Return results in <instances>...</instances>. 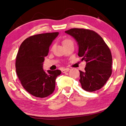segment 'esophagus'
Returning a JSON list of instances; mask_svg holds the SVG:
<instances>
[{
  "mask_svg": "<svg viewBox=\"0 0 126 126\" xmlns=\"http://www.w3.org/2000/svg\"><path fill=\"white\" fill-rule=\"evenodd\" d=\"M69 68H64V69H62V73H65V72L69 71Z\"/></svg>",
  "mask_w": 126,
  "mask_h": 126,
  "instance_id": "34e87169",
  "label": "esophagus"
}]
</instances>
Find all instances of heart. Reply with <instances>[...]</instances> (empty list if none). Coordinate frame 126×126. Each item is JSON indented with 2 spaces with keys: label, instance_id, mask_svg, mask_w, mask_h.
Returning a JSON list of instances; mask_svg holds the SVG:
<instances>
[{
  "label": "heart",
  "instance_id": "1",
  "mask_svg": "<svg viewBox=\"0 0 126 126\" xmlns=\"http://www.w3.org/2000/svg\"><path fill=\"white\" fill-rule=\"evenodd\" d=\"M69 43H73V42H72V40L69 39H65L63 40V46H65V45H66V44Z\"/></svg>",
  "mask_w": 126,
  "mask_h": 126
}]
</instances>
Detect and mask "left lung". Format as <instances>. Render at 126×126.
<instances>
[{
    "label": "left lung",
    "instance_id": "1",
    "mask_svg": "<svg viewBox=\"0 0 126 126\" xmlns=\"http://www.w3.org/2000/svg\"><path fill=\"white\" fill-rule=\"evenodd\" d=\"M77 42L78 56L86 62L85 71L80 72L82 88L87 92L99 90L111 76L112 57L109 47L94 31L72 28L65 31Z\"/></svg>",
    "mask_w": 126,
    "mask_h": 126
}]
</instances>
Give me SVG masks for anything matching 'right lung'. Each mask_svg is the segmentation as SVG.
I'll return each instance as SVG.
<instances>
[{
    "instance_id": "obj_1",
    "label": "right lung",
    "mask_w": 126,
    "mask_h": 126,
    "mask_svg": "<svg viewBox=\"0 0 126 126\" xmlns=\"http://www.w3.org/2000/svg\"><path fill=\"white\" fill-rule=\"evenodd\" d=\"M58 32L32 35L22 42L17 53L16 68L17 76L24 88L36 97L44 98L55 89V79L61 74L60 70L43 69L44 57Z\"/></svg>"
}]
</instances>
